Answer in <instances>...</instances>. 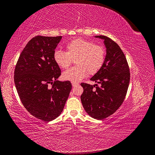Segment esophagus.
I'll list each match as a JSON object with an SVG mask.
<instances>
[{
  "mask_svg": "<svg viewBox=\"0 0 155 155\" xmlns=\"http://www.w3.org/2000/svg\"><path fill=\"white\" fill-rule=\"evenodd\" d=\"M71 84H72V86H73V87H75V86H77V85H78V83L71 82Z\"/></svg>",
  "mask_w": 155,
  "mask_h": 155,
  "instance_id": "obj_1",
  "label": "esophagus"
}]
</instances>
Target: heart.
<instances>
[{"instance_id": "b5f03b06", "label": "heart", "mask_w": 155, "mask_h": 155, "mask_svg": "<svg viewBox=\"0 0 155 155\" xmlns=\"http://www.w3.org/2000/svg\"><path fill=\"white\" fill-rule=\"evenodd\" d=\"M66 52L55 50L54 59L57 66L65 69L70 66L73 59H75L76 66L72 67L62 73L66 81L78 82L87 73L94 74L98 72L104 64L105 59V48L103 45L94 44L89 40L82 38L74 39L66 46Z\"/></svg>"}]
</instances>
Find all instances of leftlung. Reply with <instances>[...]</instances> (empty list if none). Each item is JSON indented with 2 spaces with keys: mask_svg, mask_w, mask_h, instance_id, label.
I'll list each match as a JSON object with an SVG mask.
<instances>
[{
  "mask_svg": "<svg viewBox=\"0 0 155 155\" xmlns=\"http://www.w3.org/2000/svg\"><path fill=\"white\" fill-rule=\"evenodd\" d=\"M95 38L104 40L107 54L100 70L90 79L99 85L82 83L84 92L81 99L88 115L102 120L113 114L122 105L128 91L130 73L119 46L107 36Z\"/></svg>",
  "mask_w": 155,
  "mask_h": 155,
  "instance_id": "left-lung-1",
  "label": "left lung"
}]
</instances>
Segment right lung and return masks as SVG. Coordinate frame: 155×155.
I'll return each instance as SVG.
<instances>
[{
	"label": "right lung",
	"instance_id": "obj_1",
	"mask_svg": "<svg viewBox=\"0 0 155 155\" xmlns=\"http://www.w3.org/2000/svg\"><path fill=\"white\" fill-rule=\"evenodd\" d=\"M62 36H37L31 39L20 55L14 81L23 105L35 117L46 122L62 113L72 85L57 81L61 69L54 53ZM48 84L53 86L50 88Z\"/></svg>",
	"mask_w": 155,
	"mask_h": 155
}]
</instances>
